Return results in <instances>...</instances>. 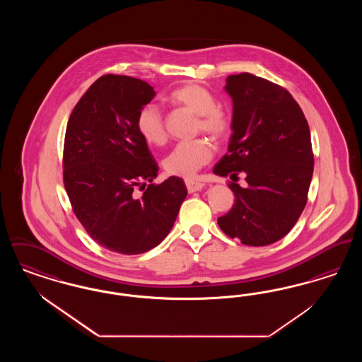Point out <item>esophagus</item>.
I'll return each instance as SVG.
<instances>
[{"label": "esophagus", "instance_id": "1", "mask_svg": "<svg viewBox=\"0 0 362 362\" xmlns=\"http://www.w3.org/2000/svg\"><path fill=\"white\" fill-rule=\"evenodd\" d=\"M204 183L201 182H197V180H192V179H186V187L189 192H195V191H201L204 189Z\"/></svg>", "mask_w": 362, "mask_h": 362}]
</instances>
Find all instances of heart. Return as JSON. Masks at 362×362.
<instances>
[{
    "mask_svg": "<svg viewBox=\"0 0 362 362\" xmlns=\"http://www.w3.org/2000/svg\"><path fill=\"white\" fill-rule=\"evenodd\" d=\"M173 104L185 107L197 114L195 130L204 132L214 141H223L230 134L232 121L206 86L186 83L173 89L168 95ZM138 133L151 145H163L167 141L164 117L153 103L145 104L138 111ZM213 148L206 138H195L179 142L164 160V168L170 175L191 177L211 160Z\"/></svg>",
    "mask_w": 362,
    "mask_h": 362,
    "instance_id": "heart-1",
    "label": "heart"
}]
</instances>
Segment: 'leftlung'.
Listing matches in <instances>:
<instances>
[{"label": "left lung", "instance_id": "left-lung-1", "mask_svg": "<svg viewBox=\"0 0 362 362\" xmlns=\"http://www.w3.org/2000/svg\"><path fill=\"white\" fill-rule=\"evenodd\" d=\"M225 90L233 100L228 153L220 176L246 173L247 186L229 182L235 205L217 223L245 245H269L292 230L308 199L313 152L308 122L292 95L251 73L232 74Z\"/></svg>", "mask_w": 362, "mask_h": 362}]
</instances>
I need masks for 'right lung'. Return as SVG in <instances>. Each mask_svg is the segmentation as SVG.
Here are the masks:
<instances>
[{
    "label": "right lung",
    "mask_w": 362,
    "mask_h": 362,
    "mask_svg": "<svg viewBox=\"0 0 362 362\" xmlns=\"http://www.w3.org/2000/svg\"><path fill=\"white\" fill-rule=\"evenodd\" d=\"M155 95L139 78L102 76L73 108L65 133L64 185L71 209L93 240L123 255L164 240L187 195L177 176L146 187L158 165L136 121Z\"/></svg>",
    "instance_id": "obj_1"
}]
</instances>
